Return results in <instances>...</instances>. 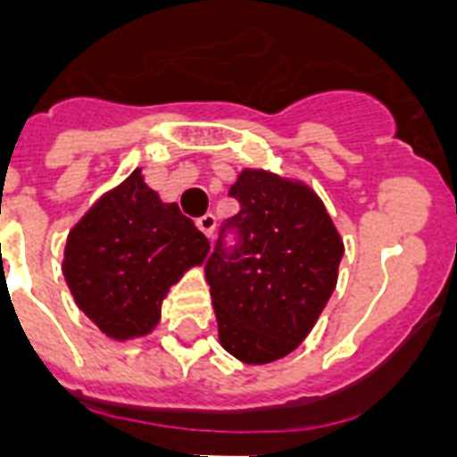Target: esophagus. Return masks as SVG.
I'll list each match as a JSON object with an SVG mask.
<instances>
[{
    "label": "esophagus",
    "instance_id": "esophagus-1",
    "mask_svg": "<svg viewBox=\"0 0 457 457\" xmlns=\"http://www.w3.org/2000/svg\"><path fill=\"white\" fill-rule=\"evenodd\" d=\"M215 222H218V220H215V215L206 213L204 218H199V220H196V228H199L201 232L208 237V239H211V237H213V232H215Z\"/></svg>",
    "mask_w": 457,
    "mask_h": 457
}]
</instances>
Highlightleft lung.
Masks as SVG:
<instances>
[{
    "label": "left lung",
    "mask_w": 457,
    "mask_h": 457,
    "mask_svg": "<svg viewBox=\"0 0 457 457\" xmlns=\"http://www.w3.org/2000/svg\"><path fill=\"white\" fill-rule=\"evenodd\" d=\"M239 213L206 261L222 348L246 365L279 361L308 337L339 275L344 242L311 187L268 170L229 187ZM240 239L225 250L221 235Z\"/></svg>",
    "instance_id": "1"
}]
</instances>
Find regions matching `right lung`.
Wrapping results in <instances>:
<instances>
[{"mask_svg":"<svg viewBox=\"0 0 457 457\" xmlns=\"http://www.w3.org/2000/svg\"><path fill=\"white\" fill-rule=\"evenodd\" d=\"M211 244L178 204H163L142 170L106 192L68 232L63 278L75 303L106 337H145L165 294Z\"/></svg>","mask_w":457,"mask_h":457,"instance_id":"right-lung-1","label":"right lung"}]
</instances>
